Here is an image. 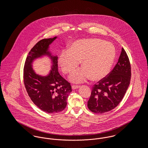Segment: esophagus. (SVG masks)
Masks as SVG:
<instances>
[{
  "label": "esophagus",
  "mask_w": 148,
  "mask_h": 148,
  "mask_svg": "<svg viewBox=\"0 0 148 148\" xmlns=\"http://www.w3.org/2000/svg\"><path fill=\"white\" fill-rule=\"evenodd\" d=\"M71 88H72L73 90H74V89H77V88H79V85H72Z\"/></svg>",
  "instance_id": "1"
}]
</instances>
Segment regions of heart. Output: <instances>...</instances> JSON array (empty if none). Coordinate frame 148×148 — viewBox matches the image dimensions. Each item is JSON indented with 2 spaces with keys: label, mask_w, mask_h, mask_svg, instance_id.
<instances>
[{
  "label": "heart",
  "mask_w": 148,
  "mask_h": 148,
  "mask_svg": "<svg viewBox=\"0 0 148 148\" xmlns=\"http://www.w3.org/2000/svg\"><path fill=\"white\" fill-rule=\"evenodd\" d=\"M116 56L113 44L98 38H88L73 42L68 50L59 54L58 64L65 74L77 69L79 63L83 68L71 75V82L79 83L92 77L98 81L109 74Z\"/></svg>",
  "instance_id": "1"
}]
</instances>
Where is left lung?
Returning a JSON list of instances; mask_svg holds the SVG:
<instances>
[{"instance_id": "left-lung-1", "label": "left lung", "mask_w": 148, "mask_h": 148, "mask_svg": "<svg viewBox=\"0 0 148 148\" xmlns=\"http://www.w3.org/2000/svg\"><path fill=\"white\" fill-rule=\"evenodd\" d=\"M131 66L127 53L123 48L118 62L113 70L92 88L88 107L93 113L110 111L122 100L130 84Z\"/></svg>"}]
</instances>
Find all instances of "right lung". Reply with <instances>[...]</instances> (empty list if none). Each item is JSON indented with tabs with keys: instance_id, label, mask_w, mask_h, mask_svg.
<instances>
[{
	"instance_id": "right-lung-1",
	"label": "right lung",
	"mask_w": 148,
	"mask_h": 148,
	"mask_svg": "<svg viewBox=\"0 0 148 148\" xmlns=\"http://www.w3.org/2000/svg\"><path fill=\"white\" fill-rule=\"evenodd\" d=\"M56 38L44 39L37 42L29 51L24 67V83L30 98L40 109L48 113L63 111L71 92V84L58 72V56H51L49 51L50 45ZM43 56H49L52 64L46 76L37 75L32 66L34 60Z\"/></svg>"
}]
</instances>
